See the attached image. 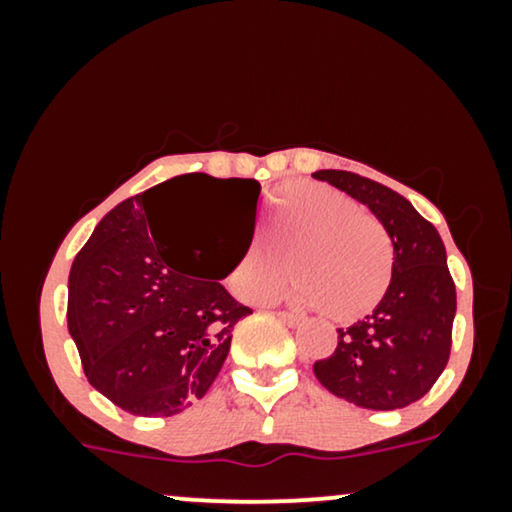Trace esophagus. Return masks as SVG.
<instances>
[{"label":"esophagus","instance_id":"34e87169","mask_svg":"<svg viewBox=\"0 0 512 512\" xmlns=\"http://www.w3.org/2000/svg\"><path fill=\"white\" fill-rule=\"evenodd\" d=\"M276 317H281V320H284V322H286V325H291V327L301 325V322H303V317H301V315H293V313H286V310H276Z\"/></svg>","mask_w":512,"mask_h":512}]
</instances>
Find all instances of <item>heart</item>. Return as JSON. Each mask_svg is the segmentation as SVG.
Segmentation results:
<instances>
[{"instance_id":"b5f03b06","label":"heart","mask_w":512,"mask_h":512,"mask_svg":"<svg viewBox=\"0 0 512 512\" xmlns=\"http://www.w3.org/2000/svg\"><path fill=\"white\" fill-rule=\"evenodd\" d=\"M267 236H255L231 272V289L262 301L291 272L286 296L337 322L373 313L395 272L390 233L351 197L320 182H291L272 197Z\"/></svg>"}]
</instances>
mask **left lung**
Returning a JSON list of instances; mask_svg holds the SVG:
<instances>
[{
  "mask_svg": "<svg viewBox=\"0 0 512 512\" xmlns=\"http://www.w3.org/2000/svg\"><path fill=\"white\" fill-rule=\"evenodd\" d=\"M313 178L366 204L390 233L395 272L373 313L339 332L332 356L313 370L325 390L363 409L409 407L448 366L457 296L436 226L409 199L349 170H317Z\"/></svg>",
  "mask_w": 512,
  "mask_h": 512,
  "instance_id": "obj_1",
  "label": "left lung"
}]
</instances>
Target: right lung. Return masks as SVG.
Segmentation results:
<instances>
[{
	"label": "right lung",
	"mask_w": 512,
	"mask_h": 512,
	"mask_svg": "<svg viewBox=\"0 0 512 512\" xmlns=\"http://www.w3.org/2000/svg\"><path fill=\"white\" fill-rule=\"evenodd\" d=\"M190 192L238 209L252 240L260 182L178 175L108 211L69 272L67 325L88 383L134 416L180 414L207 395L252 313L219 284L245 250L207 276L214 236L170 233L168 209Z\"/></svg>",
	"instance_id": "add662e5"
}]
</instances>
